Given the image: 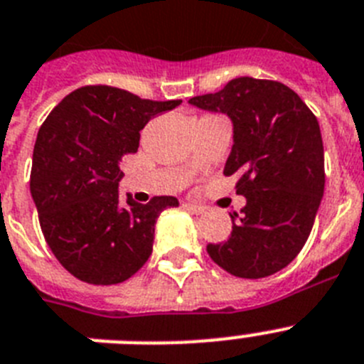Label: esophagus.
<instances>
[{
	"label": "esophagus",
	"instance_id": "34e87169",
	"mask_svg": "<svg viewBox=\"0 0 364 364\" xmlns=\"http://www.w3.org/2000/svg\"><path fill=\"white\" fill-rule=\"evenodd\" d=\"M182 206L186 208V210H189L191 213H204V206H200V204H193V203H184Z\"/></svg>",
	"mask_w": 364,
	"mask_h": 364
}]
</instances>
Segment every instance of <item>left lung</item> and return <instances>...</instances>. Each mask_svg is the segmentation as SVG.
Masks as SVG:
<instances>
[{"label": "left lung", "mask_w": 364, "mask_h": 364, "mask_svg": "<svg viewBox=\"0 0 364 364\" xmlns=\"http://www.w3.org/2000/svg\"><path fill=\"white\" fill-rule=\"evenodd\" d=\"M234 123L225 175H237L247 198L232 213V234L206 247L213 262L239 278H265L306 245L324 195V147L315 114L278 80L237 77L223 90L189 99Z\"/></svg>", "instance_id": "obj_1"}]
</instances>
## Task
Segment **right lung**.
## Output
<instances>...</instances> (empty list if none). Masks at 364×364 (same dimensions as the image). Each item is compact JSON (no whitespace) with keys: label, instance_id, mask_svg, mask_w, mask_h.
<instances>
[{"label":"right lung","instance_id":"add662e5","mask_svg":"<svg viewBox=\"0 0 364 364\" xmlns=\"http://www.w3.org/2000/svg\"><path fill=\"white\" fill-rule=\"evenodd\" d=\"M175 101L141 99L127 90L77 88L46 117L36 136L31 195L42 234L70 274L92 285L129 279L152 252L154 225L175 197L121 206L119 161L139 147V130Z\"/></svg>","mask_w":364,"mask_h":364}]
</instances>
